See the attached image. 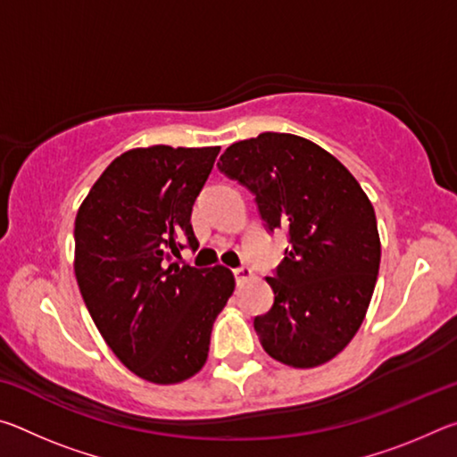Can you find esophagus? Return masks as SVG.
Returning <instances> with one entry per match:
<instances>
[{
	"mask_svg": "<svg viewBox=\"0 0 457 457\" xmlns=\"http://www.w3.org/2000/svg\"><path fill=\"white\" fill-rule=\"evenodd\" d=\"M234 276H236L237 284H244V282H247V280H252L253 272H252V268L242 266V268H236V270H234Z\"/></svg>",
	"mask_w": 457,
	"mask_h": 457,
	"instance_id": "34e87169",
	"label": "esophagus"
}]
</instances>
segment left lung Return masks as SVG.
Here are the masks:
<instances>
[{
	"mask_svg": "<svg viewBox=\"0 0 457 457\" xmlns=\"http://www.w3.org/2000/svg\"><path fill=\"white\" fill-rule=\"evenodd\" d=\"M218 167L256 195L268 229L290 236L266 278L274 306L253 320L262 346L294 369L324 365L357 335L373 296L381 264L373 204L337 157L298 135L234 143Z\"/></svg>",
	"mask_w": 457,
	"mask_h": 457,
	"instance_id": "obj_1",
	"label": "left lung"
}]
</instances>
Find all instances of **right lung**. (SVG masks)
<instances>
[{
  "mask_svg": "<svg viewBox=\"0 0 457 457\" xmlns=\"http://www.w3.org/2000/svg\"><path fill=\"white\" fill-rule=\"evenodd\" d=\"M220 146L153 145L119 154L74 221V274L104 343L137 377L187 381L204 369L213 322L236 288L226 266H169L199 245L193 204Z\"/></svg>",
  "mask_w": 457,
  "mask_h": 457,
  "instance_id": "1",
  "label": "right lung"
}]
</instances>
